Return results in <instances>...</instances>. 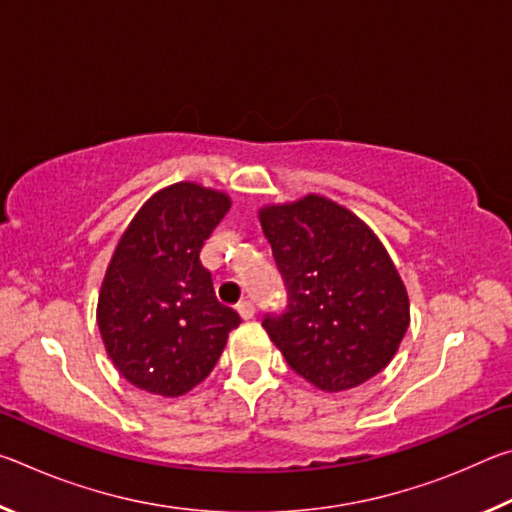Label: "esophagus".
<instances>
[{"instance_id": "esophagus-1", "label": "esophagus", "mask_w": 512, "mask_h": 512, "mask_svg": "<svg viewBox=\"0 0 512 512\" xmlns=\"http://www.w3.org/2000/svg\"><path fill=\"white\" fill-rule=\"evenodd\" d=\"M239 314H241V318L244 320H250L255 316V311H257V307H255V302L253 300H241L239 302Z\"/></svg>"}]
</instances>
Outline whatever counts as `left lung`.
<instances>
[{
    "label": "left lung",
    "instance_id": "left-lung-1",
    "mask_svg": "<svg viewBox=\"0 0 512 512\" xmlns=\"http://www.w3.org/2000/svg\"><path fill=\"white\" fill-rule=\"evenodd\" d=\"M287 307L262 325L289 366L320 391H348L395 357L409 296L366 223L323 196L259 212Z\"/></svg>",
    "mask_w": 512,
    "mask_h": 512
}]
</instances>
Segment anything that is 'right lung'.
Returning a JSON list of instances; mask_svg holds the SVG:
<instances>
[{
    "label": "right lung",
    "mask_w": 512,
    "mask_h": 512,
    "mask_svg": "<svg viewBox=\"0 0 512 512\" xmlns=\"http://www.w3.org/2000/svg\"><path fill=\"white\" fill-rule=\"evenodd\" d=\"M230 198L194 183L144 203L119 239L97 320L112 363L144 391L178 397L210 375L241 316L216 300L201 250Z\"/></svg>",
    "instance_id": "right-lung-1"
}]
</instances>
